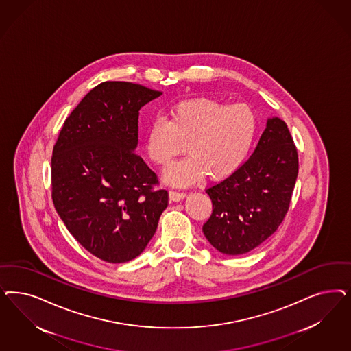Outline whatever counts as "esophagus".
Here are the masks:
<instances>
[{"label": "esophagus", "mask_w": 351, "mask_h": 351, "mask_svg": "<svg viewBox=\"0 0 351 351\" xmlns=\"http://www.w3.org/2000/svg\"><path fill=\"white\" fill-rule=\"evenodd\" d=\"M186 196V193L183 191H177V190H170L169 199L171 202H180Z\"/></svg>", "instance_id": "obj_1"}]
</instances>
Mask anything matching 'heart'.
<instances>
[{"instance_id": "1", "label": "heart", "mask_w": 351, "mask_h": 351, "mask_svg": "<svg viewBox=\"0 0 351 351\" xmlns=\"http://www.w3.org/2000/svg\"><path fill=\"white\" fill-rule=\"evenodd\" d=\"M256 130L257 117L247 103L186 99L171 106L167 119L148 126L147 154L156 165L168 167L186 145L190 156L170 167L165 178L186 184L205 173L221 180L243 162Z\"/></svg>"}]
</instances>
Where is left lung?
<instances>
[{
    "mask_svg": "<svg viewBox=\"0 0 351 351\" xmlns=\"http://www.w3.org/2000/svg\"><path fill=\"white\" fill-rule=\"evenodd\" d=\"M298 174V152L283 120L267 121L252 156L206 187L213 210L203 225L225 254H244L271 237L288 213Z\"/></svg>",
    "mask_w": 351,
    "mask_h": 351,
    "instance_id": "left-lung-1",
    "label": "left lung"
}]
</instances>
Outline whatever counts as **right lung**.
Masks as SVG:
<instances>
[{
  "label": "right lung",
  "instance_id": "right-lung-1",
  "mask_svg": "<svg viewBox=\"0 0 351 351\" xmlns=\"http://www.w3.org/2000/svg\"><path fill=\"white\" fill-rule=\"evenodd\" d=\"M160 91L104 81L63 124L51 156V197L62 221L93 256L123 263L139 256L168 206V191L134 152L138 116Z\"/></svg>",
  "mask_w": 351,
  "mask_h": 351
}]
</instances>
